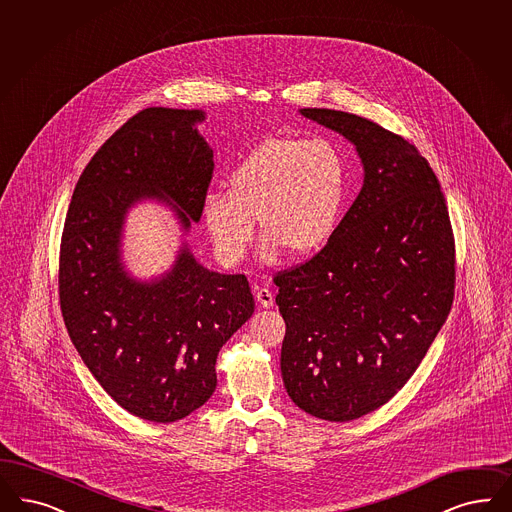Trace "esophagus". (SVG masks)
<instances>
[{
    "label": "esophagus",
    "instance_id": "esophagus-1",
    "mask_svg": "<svg viewBox=\"0 0 512 512\" xmlns=\"http://www.w3.org/2000/svg\"><path fill=\"white\" fill-rule=\"evenodd\" d=\"M256 300H258V303H260L262 307H271V305L275 303L273 292H271L269 288H258V290H256Z\"/></svg>",
    "mask_w": 512,
    "mask_h": 512
}]
</instances>
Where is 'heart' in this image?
Masks as SVG:
<instances>
[{
	"label": "heart",
	"mask_w": 512,
	"mask_h": 512,
	"mask_svg": "<svg viewBox=\"0 0 512 512\" xmlns=\"http://www.w3.org/2000/svg\"><path fill=\"white\" fill-rule=\"evenodd\" d=\"M349 191L345 153L330 138H269L229 172V190L210 188L203 218L218 256L237 264L265 229L262 258L284 248L309 254L332 237Z\"/></svg>",
	"instance_id": "heart-1"
}]
</instances>
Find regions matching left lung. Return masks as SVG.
Segmentation results:
<instances>
[{"label":"left lung","mask_w":512,"mask_h":512,"mask_svg":"<svg viewBox=\"0 0 512 512\" xmlns=\"http://www.w3.org/2000/svg\"><path fill=\"white\" fill-rule=\"evenodd\" d=\"M300 114L357 148L364 182L321 252L273 279L286 322L281 372L303 412L351 421L397 395L446 322L454 233L438 178L414 144L359 115Z\"/></svg>","instance_id":"8db88e82"}]
</instances>
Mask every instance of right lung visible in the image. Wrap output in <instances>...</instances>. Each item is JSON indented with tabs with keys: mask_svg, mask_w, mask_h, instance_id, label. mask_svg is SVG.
Here are the masks:
<instances>
[{
	"mask_svg": "<svg viewBox=\"0 0 512 512\" xmlns=\"http://www.w3.org/2000/svg\"><path fill=\"white\" fill-rule=\"evenodd\" d=\"M203 110L146 108L115 131L77 180L66 214L58 296L77 353L133 416L172 423L216 389L222 345L250 319L245 275L199 264L186 243L171 269L140 281L123 264V228L142 201L165 203L184 233L214 171Z\"/></svg>",
	"mask_w": 512,
	"mask_h": 512,
	"instance_id": "1",
	"label": "right lung"
}]
</instances>
